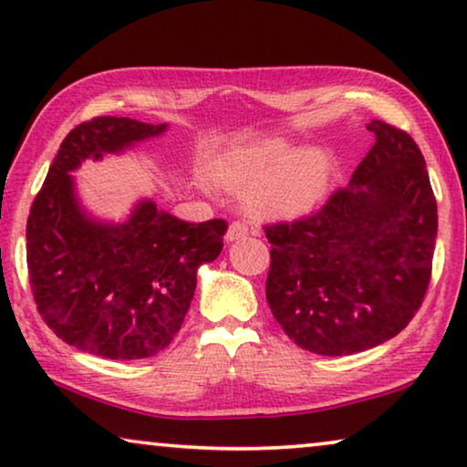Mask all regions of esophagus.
Instances as JSON below:
<instances>
[{"label":"esophagus","mask_w":467,"mask_h":467,"mask_svg":"<svg viewBox=\"0 0 467 467\" xmlns=\"http://www.w3.org/2000/svg\"><path fill=\"white\" fill-rule=\"evenodd\" d=\"M247 234H249V228L245 224H241V222H233V224L228 226V231H226V241L228 243L241 241V239H245Z\"/></svg>","instance_id":"esophagus-1"}]
</instances>
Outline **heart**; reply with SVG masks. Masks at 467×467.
Returning <instances> with one entry per match:
<instances>
[{
	"label": "heart",
	"instance_id": "b5f03b06",
	"mask_svg": "<svg viewBox=\"0 0 467 467\" xmlns=\"http://www.w3.org/2000/svg\"><path fill=\"white\" fill-rule=\"evenodd\" d=\"M332 162L321 150H296L290 141L273 140L228 156L218 180L233 192L245 190L247 212L258 220H296L324 196Z\"/></svg>",
	"mask_w": 467,
	"mask_h": 467
}]
</instances>
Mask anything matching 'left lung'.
<instances>
[{
  "mask_svg": "<svg viewBox=\"0 0 467 467\" xmlns=\"http://www.w3.org/2000/svg\"><path fill=\"white\" fill-rule=\"evenodd\" d=\"M374 146L311 218L266 228L268 306L319 356H351L404 330L430 284L438 209L421 150L372 120Z\"/></svg>",
  "mask_w": 467,
  "mask_h": 467,
  "instance_id": "obj_1",
  "label": "left lung"
}]
</instances>
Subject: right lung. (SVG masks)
Instances as JSON below:
<instances>
[{
	"label": "right lung",
	"mask_w": 467,
	"mask_h": 467,
	"mask_svg": "<svg viewBox=\"0 0 467 467\" xmlns=\"http://www.w3.org/2000/svg\"><path fill=\"white\" fill-rule=\"evenodd\" d=\"M169 124L101 116L78 124L52 161L27 220L37 311L58 338L108 359L152 358L183 324L202 265L224 247V220L183 222L140 199L122 220L84 205L74 171L120 156Z\"/></svg>",
	"instance_id": "1"
}]
</instances>
